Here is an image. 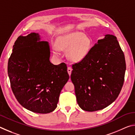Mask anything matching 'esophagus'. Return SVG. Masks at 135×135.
<instances>
[{"label": "esophagus", "instance_id": "esophagus-1", "mask_svg": "<svg viewBox=\"0 0 135 135\" xmlns=\"http://www.w3.org/2000/svg\"><path fill=\"white\" fill-rule=\"evenodd\" d=\"M71 71H72L71 68L70 67H68L67 68V71H68V74H69L70 76V75H71Z\"/></svg>", "mask_w": 135, "mask_h": 135}]
</instances>
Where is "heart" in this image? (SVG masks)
<instances>
[{
  "instance_id": "heart-1",
  "label": "heart",
  "mask_w": 135,
  "mask_h": 135,
  "mask_svg": "<svg viewBox=\"0 0 135 135\" xmlns=\"http://www.w3.org/2000/svg\"><path fill=\"white\" fill-rule=\"evenodd\" d=\"M57 47L60 50L67 51L68 58L73 62H79L88 55L91 47V41L80 32H73L64 35L57 40ZM57 53V49H54Z\"/></svg>"
}]
</instances>
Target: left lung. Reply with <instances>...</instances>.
<instances>
[{
  "label": "left lung",
  "mask_w": 135,
  "mask_h": 135,
  "mask_svg": "<svg viewBox=\"0 0 135 135\" xmlns=\"http://www.w3.org/2000/svg\"><path fill=\"white\" fill-rule=\"evenodd\" d=\"M72 67L71 79L82 109L100 110L117 99L126 67L124 53L115 36L106 35L98 40L88 55Z\"/></svg>",
  "instance_id": "8db88e82"
}]
</instances>
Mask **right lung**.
Instances as JSON below:
<instances>
[{
  "mask_svg": "<svg viewBox=\"0 0 135 135\" xmlns=\"http://www.w3.org/2000/svg\"><path fill=\"white\" fill-rule=\"evenodd\" d=\"M38 33L20 36L8 61V74L16 99L25 108L36 113L54 111L64 86L69 79L65 63L49 61L47 42Z\"/></svg>",
  "mask_w": 135,
  "mask_h": 135,
  "instance_id": "right-lung-1",
  "label": "right lung"
}]
</instances>
